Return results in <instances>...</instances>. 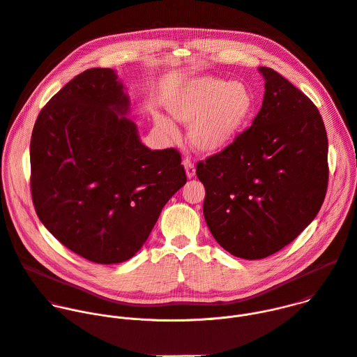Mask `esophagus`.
<instances>
[{
  "instance_id": "esophagus-1",
  "label": "esophagus",
  "mask_w": 357,
  "mask_h": 357,
  "mask_svg": "<svg viewBox=\"0 0 357 357\" xmlns=\"http://www.w3.org/2000/svg\"><path fill=\"white\" fill-rule=\"evenodd\" d=\"M183 167H185V171H186V176H188V179H192V178L195 176V174H196V169H195V165H193L192 160L186 157V158L183 160Z\"/></svg>"
}]
</instances>
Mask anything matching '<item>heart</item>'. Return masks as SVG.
<instances>
[{
  "instance_id": "b5f03b06",
  "label": "heart",
  "mask_w": 357,
  "mask_h": 357,
  "mask_svg": "<svg viewBox=\"0 0 357 357\" xmlns=\"http://www.w3.org/2000/svg\"><path fill=\"white\" fill-rule=\"evenodd\" d=\"M168 113L190 126L189 139L203 154L227 148L247 126L254 112V96L243 82H226L213 76L183 80L167 97ZM155 124L169 137L178 130L171 120L155 116Z\"/></svg>"
}]
</instances>
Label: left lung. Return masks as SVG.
<instances>
[{
    "label": "left lung",
    "mask_w": 357,
    "mask_h": 357,
    "mask_svg": "<svg viewBox=\"0 0 357 357\" xmlns=\"http://www.w3.org/2000/svg\"><path fill=\"white\" fill-rule=\"evenodd\" d=\"M250 128L199 162L203 215L233 256L260 260L289 244L318 215L328 188V137L312 101L270 68Z\"/></svg>",
    "instance_id": "left-lung-1"
}]
</instances>
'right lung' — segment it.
<instances>
[{
  "mask_svg": "<svg viewBox=\"0 0 357 357\" xmlns=\"http://www.w3.org/2000/svg\"><path fill=\"white\" fill-rule=\"evenodd\" d=\"M113 69H87L40 110L31 137V192L42 225L97 264L130 260L186 183L181 154L151 151L128 119Z\"/></svg>",
  "mask_w": 357,
  "mask_h": 357,
  "instance_id": "obj_1",
  "label": "right lung"
}]
</instances>
